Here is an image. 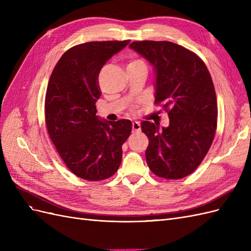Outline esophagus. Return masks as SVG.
Instances as JSON below:
<instances>
[{"instance_id": "1", "label": "esophagus", "mask_w": 251, "mask_h": 251, "mask_svg": "<svg viewBox=\"0 0 251 251\" xmlns=\"http://www.w3.org/2000/svg\"><path fill=\"white\" fill-rule=\"evenodd\" d=\"M132 128H133V132H139L140 128H141L140 123H138V121H133Z\"/></svg>"}]
</instances>
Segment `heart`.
Instances as JSON below:
<instances>
[{"label": "heart", "instance_id": "1", "mask_svg": "<svg viewBox=\"0 0 251 251\" xmlns=\"http://www.w3.org/2000/svg\"><path fill=\"white\" fill-rule=\"evenodd\" d=\"M139 64H142V65H146L144 64L141 59H134V60H132V62L128 64V65H139Z\"/></svg>", "mask_w": 251, "mask_h": 251}]
</instances>
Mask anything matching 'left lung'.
<instances>
[{
  "label": "left lung",
  "instance_id": "left-lung-1",
  "mask_svg": "<svg viewBox=\"0 0 251 251\" xmlns=\"http://www.w3.org/2000/svg\"><path fill=\"white\" fill-rule=\"evenodd\" d=\"M130 48L153 65L155 103H162L170 118L162 130L141 123L149 168L158 177L184 178L200 165L215 137L218 108L209 71L198 55L172 42H133Z\"/></svg>",
  "mask_w": 251,
  "mask_h": 251
}]
</instances>
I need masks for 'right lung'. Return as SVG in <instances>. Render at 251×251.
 <instances>
[{"instance_id": "1", "label": "right lung", "mask_w": 251, "mask_h": 251, "mask_svg": "<svg viewBox=\"0 0 251 251\" xmlns=\"http://www.w3.org/2000/svg\"><path fill=\"white\" fill-rule=\"evenodd\" d=\"M128 43L76 45L64 53L50 76L45 100L47 131L67 168L81 179H108L121 163V148L131 134V120H100L95 102L101 94V68Z\"/></svg>"}]
</instances>
